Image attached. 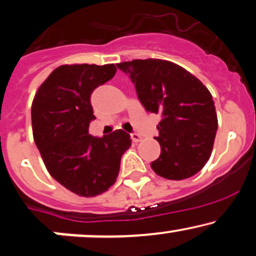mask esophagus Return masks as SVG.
<instances>
[{
	"instance_id": "esophagus-1",
	"label": "esophagus",
	"mask_w": 256,
	"mask_h": 256,
	"mask_svg": "<svg viewBox=\"0 0 256 256\" xmlns=\"http://www.w3.org/2000/svg\"><path fill=\"white\" fill-rule=\"evenodd\" d=\"M130 138H132V140L134 141V142H138V141H141V135L138 134V133L130 134Z\"/></svg>"
}]
</instances>
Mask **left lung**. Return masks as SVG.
<instances>
[{"instance_id": "left-lung-1", "label": "left lung", "mask_w": 256, "mask_h": 256, "mask_svg": "<svg viewBox=\"0 0 256 256\" xmlns=\"http://www.w3.org/2000/svg\"><path fill=\"white\" fill-rule=\"evenodd\" d=\"M135 84L147 112L160 114L156 126L162 153L150 167L171 180L190 178L203 168L212 150L217 114L210 91L172 62L135 59L118 64Z\"/></svg>"}]
</instances>
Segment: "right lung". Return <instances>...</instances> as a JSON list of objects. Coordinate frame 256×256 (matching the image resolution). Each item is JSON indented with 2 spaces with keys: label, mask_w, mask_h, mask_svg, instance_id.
<instances>
[{
  "label": "right lung",
  "mask_w": 256,
  "mask_h": 256,
  "mask_svg": "<svg viewBox=\"0 0 256 256\" xmlns=\"http://www.w3.org/2000/svg\"><path fill=\"white\" fill-rule=\"evenodd\" d=\"M116 74L114 64L56 68L40 85L32 103V127L47 171L82 197L103 194L116 182L130 135L122 129L94 138L91 94Z\"/></svg>",
  "instance_id": "add662e5"
}]
</instances>
